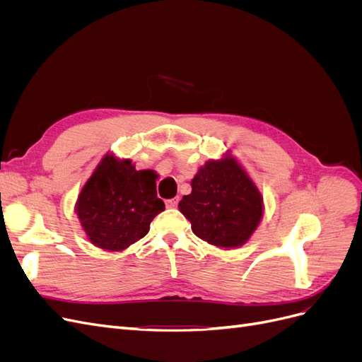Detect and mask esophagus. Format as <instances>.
Masks as SVG:
<instances>
[{
	"mask_svg": "<svg viewBox=\"0 0 362 362\" xmlns=\"http://www.w3.org/2000/svg\"><path fill=\"white\" fill-rule=\"evenodd\" d=\"M164 205H166L168 208H175L178 205V198H173V199H168L164 201Z\"/></svg>",
	"mask_w": 362,
	"mask_h": 362,
	"instance_id": "obj_1",
	"label": "esophagus"
}]
</instances>
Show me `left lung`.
Returning a JSON list of instances; mask_svg holds the SVG:
<instances>
[{
    "instance_id": "left-lung-1",
    "label": "left lung",
    "mask_w": 362,
    "mask_h": 362,
    "mask_svg": "<svg viewBox=\"0 0 362 362\" xmlns=\"http://www.w3.org/2000/svg\"><path fill=\"white\" fill-rule=\"evenodd\" d=\"M190 184L192 193L182 196L178 208L194 235L225 250L247 243L264 214V201L231 152L208 160Z\"/></svg>"
}]
</instances>
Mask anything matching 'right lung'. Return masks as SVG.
<instances>
[{
  "label": "right lung",
  "mask_w": 362,
  "mask_h": 362,
  "mask_svg": "<svg viewBox=\"0 0 362 362\" xmlns=\"http://www.w3.org/2000/svg\"><path fill=\"white\" fill-rule=\"evenodd\" d=\"M156 180L154 170H137L129 158L107 152L75 202L87 240L103 250L120 252L144 238L164 210Z\"/></svg>",
  "instance_id": "add662e5"
}]
</instances>
